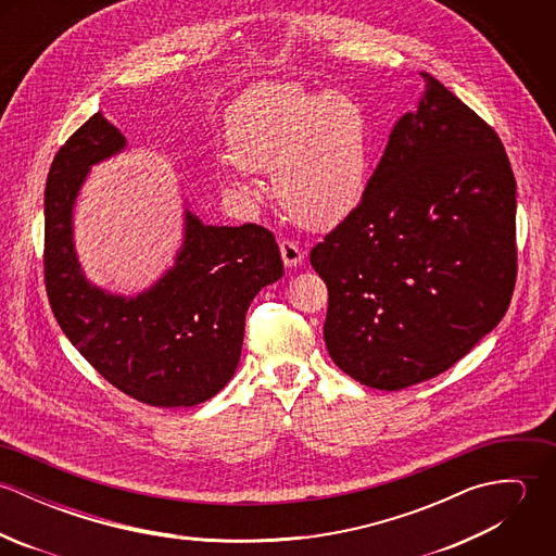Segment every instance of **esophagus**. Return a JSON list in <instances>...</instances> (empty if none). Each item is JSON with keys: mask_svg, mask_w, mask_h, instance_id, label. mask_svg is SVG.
I'll return each mask as SVG.
<instances>
[{"mask_svg": "<svg viewBox=\"0 0 556 556\" xmlns=\"http://www.w3.org/2000/svg\"><path fill=\"white\" fill-rule=\"evenodd\" d=\"M280 254H282L285 265L291 267V269L300 267L304 263V252H302V248L295 241H289V239L280 241Z\"/></svg>", "mask_w": 556, "mask_h": 556, "instance_id": "1", "label": "esophagus"}]
</instances>
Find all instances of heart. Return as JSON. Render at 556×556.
Masks as SVG:
<instances>
[{
  "mask_svg": "<svg viewBox=\"0 0 556 556\" xmlns=\"http://www.w3.org/2000/svg\"><path fill=\"white\" fill-rule=\"evenodd\" d=\"M227 188L248 197V175L271 170L280 205L304 227L342 223L366 194L370 124L346 93L293 83L252 87L227 113Z\"/></svg>",
  "mask_w": 556,
  "mask_h": 556,
  "instance_id": "1",
  "label": "heart"
}]
</instances>
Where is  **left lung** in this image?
<instances>
[{
	"label": "left lung",
	"instance_id": "1",
	"mask_svg": "<svg viewBox=\"0 0 556 556\" xmlns=\"http://www.w3.org/2000/svg\"><path fill=\"white\" fill-rule=\"evenodd\" d=\"M404 113L366 194L311 252L323 338L355 381H428L505 317L516 285V179L496 132L443 83Z\"/></svg>",
	"mask_w": 556,
	"mask_h": 556
}]
</instances>
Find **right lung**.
Instances as JSON below:
<instances>
[{
  "label": "right lung",
  "mask_w": 556,
  "mask_h": 556,
  "mask_svg": "<svg viewBox=\"0 0 556 556\" xmlns=\"http://www.w3.org/2000/svg\"><path fill=\"white\" fill-rule=\"evenodd\" d=\"M126 150V137L98 111L53 159L47 295L66 338L111 386L152 406H194L236 375L248 306L285 265L267 229L205 225L184 199L181 243L148 289L122 295L93 285L75 245V207L91 166Z\"/></svg>",
  "instance_id": "right-lung-1"
}]
</instances>
